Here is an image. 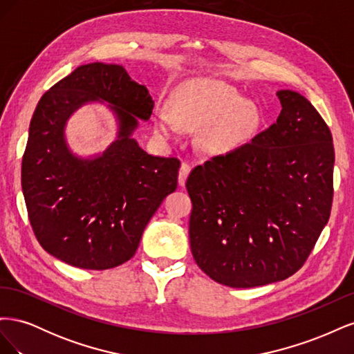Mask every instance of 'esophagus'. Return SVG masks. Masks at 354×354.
<instances>
[{
    "instance_id": "esophagus-1",
    "label": "esophagus",
    "mask_w": 354,
    "mask_h": 354,
    "mask_svg": "<svg viewBox=\"0 0 354 354\" xmlns=\"http://www.w3.org/2000/svg\"><path fill=\"white\" fill-rule=\"evenodd\" d=\"M189 173H190V165H189L187 162L181 164L180 171H178V185H180V186H185L186 178H187Z\"/></svg>"
}]
</instances>
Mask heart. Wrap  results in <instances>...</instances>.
Masks as SVG:
<instances>
[{
    "instance_id": "obj_1",
    "label": "heart",
    "mask_w": 354,
    "mask_h": 354,
    "mask_svg": "<svg viewBox=\"0 0 354 354\" xmlns=\"http://www.w3.org/2000/svg\"><path fill=\"white\" fill-rule=\"evenodd\" d=\"M155 131L164 138L178 137L181 128L198 133L203 152L224 155L251 142L263 124L259 104L242 99L232 85L211 78L187 81L177 88L173 111L155 112Z\"/></svg>"
}]
</instances>
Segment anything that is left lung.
Here are the masks:
<instances>
[{
    "label": "left lung",
    "instance_id": "obj_1",
    "mask_svg": "<svg viewBox=\"0 0 354 354\" xmlns=\"http://www.w3.org/2000/svg\"><path fill=\"white\" fill-rule=\"evenodd\" d=\"M277 121L252 142L190 171L189 238L199 269L230 288L301 269L329 220L334 145L304 95L277 91Z\"/></svg>",
    "mask_w": 354,
    "mask_h": 354
}]
</instances>
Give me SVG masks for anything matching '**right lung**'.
<instances>
[{
  "mask_svg": "<svg viewBox=\"0 0 354 354\" xmlns=\"http://www.w3.org/2000/svg\"><path fill=\"white\" fill-rule=\"evenodd\" d=\"M88 101L117 115L118 138L93 160L75 157L64 140L67 118ZM153 100L120 65L90 63L42 95L29 125L22 190L39 245L60 261L106 270L136 254L164 198L177 189L180 160L146 153L131 137Z\"/></svg>",
  "mask_w": 354,
  "mask_h": 354,
  "instance_id": "1",
  "label": "right lung"
}]
</instances>
